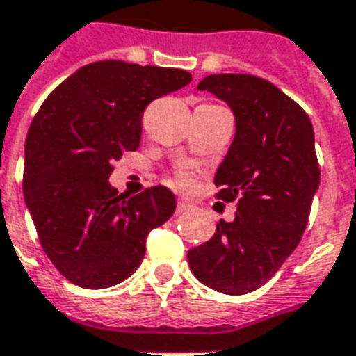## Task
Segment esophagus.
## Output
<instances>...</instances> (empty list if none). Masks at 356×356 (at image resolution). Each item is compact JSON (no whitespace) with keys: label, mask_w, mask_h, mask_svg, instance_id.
<instances>
[{"label":"esophagus","mask_w":356,"mask_h":356,"mask_svg":"<svg viewBox=\"0 0 356 356\" xmlns=\"http://www.w3.org/2000/svg\"><path fill=\"white\" fill-rule=\"evenodd\" d=\"M192 205L186 204V202H179L177 204V209H175V215H183V213H186L188 209H191Z\"/></svg>","instance_id":"1"}]
</instances>
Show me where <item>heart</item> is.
Wrapping results in <instances>:
<instances>
[{
    "mask_svg": "<svg viewBox=\"0 0 356 356\" xmlns=\"http://www.w3.org/2000/svg\"><path fill=\"white\" fill-rule=\"evenodd\" d=\"M173 185L177 186V188H192L194 186V177H192L191 171H177L175 173V177H173Z\"/></svg>",
    "mask_w": 356,
    "mask_h": 356,
    "instance_id": "b5f03b06",
    "label": "heart"
}]
</instances>
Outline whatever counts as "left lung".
<instances>
[{
	"label": "left lung",
	"instance_id": "8db88e82",
	"mask_svg": "<svg viewBox=\"0 0 356 356\" xmlns=\"http://www.w3.org/2000/svg\"><path fill=\"white\" fill-rule=\"evenodd\" d=\"M234 113L236 134L215 173L217 198L236 200V218L188 251L200 283L247 294L275 275L298 247L321 183L309 117L266 79L217 73L198 83Z\"/></svg>",
	"mask_w": 356,
	"mask_h": 356
}]
</instances>
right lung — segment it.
I'll return each mask as SVG.
<instances>
[{
    "label": "right lung",
    "mask_w": 356,
    "mask_h": 356,
    "mask_svg": "<svg viewBox=\"0 0 356 356\" xmlns=\"http://www.w3.org/2000/svg\"><path fill=\"white\" fill-rule=\"evenodd\" d=\"M191 81L185 70L94 62L58 84L31 120L24 200L43 251L71 283H122L141 264L149 232L175 211L170 188L128 198L109 175L113 160L139 147L145 107Z\"/></svg>",
    "instance_id": "1"
}]
</instances>
